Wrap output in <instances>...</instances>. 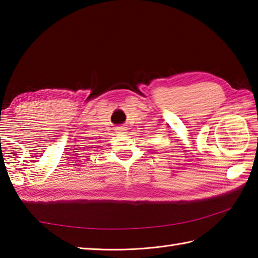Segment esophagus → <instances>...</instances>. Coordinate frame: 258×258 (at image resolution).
Wrapping results in <instances>:
<instances>
[{"label":"esophagus","instance_id":"1","mask_svg":"<svg viewBox=\"0 0 258 258\" xmlns=\"http://www.w3.org/2000/svg\"><path fill=\"white\" fill-rule=\"evenodd\" d=\"M116 131H117L118 134H125V133H127V132H126V127H124V126H118Z\"/></svg>","mask_w":258,"mask_h":258}]
</instances>
